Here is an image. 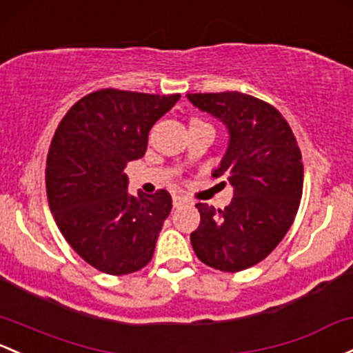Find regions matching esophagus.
Here are the masks:
<instances>
[{"mask_svg":"<svg viewBox=\"0 0 353 353\" xmlns=\"http://www.w3.org/2000/svg\"><path fill=\"white\" fill-rule=\"evenodd\" d=\"M186 203H189L188 198H183V196H172V205H174V208H179V206L186 205Z\"/></svg>","mask_w":353,"mask_h":353,"instance_id":"esophagus-1","label":"esophagus"}]
</instances>
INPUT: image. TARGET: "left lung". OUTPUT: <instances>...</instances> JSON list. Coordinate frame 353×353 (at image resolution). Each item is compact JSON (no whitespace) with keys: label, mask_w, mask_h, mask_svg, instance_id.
<instances>
[{"label":"left lung","mask_w":353,"mask_h":353,"mask_svg":"<svg viewBox=\"0 0 353 353\" xmlns=\"http://www.w3.org/2000/svg\"><path fill=\"white\" fill-rule=\"evenodd\" d=\"M188 99L223 121L228 148L213 176H226L233 199L225 210L206 203L191 245L203 264L239 272L264 261L291 228L303 196L296 137L272 105L239 91L194 92Z\"/></svg>","instance_id":"obj_1"}]
</instances>
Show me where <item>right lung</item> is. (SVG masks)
Masks as SVG:
<instances>
[{
	"label": "right lung",
	"mask_w": 353,
	"mask_h": 353,
	"mask_svg": "<svg viewBox=\"0 0 353 353\" xmlns=\"http://www.w3.org/2000/svg\"><path fill=\"white\" fill-rule=\"evenodd\" d=\"M181 94L99 89L70 108L47 155V198L59 230L81 259L125 276L152 261L172 210L165 189L130 196L128 162L143 157L148 132Z\"/></svg>",
	"instance_id": "right-lung-1"
}]
</instances>
